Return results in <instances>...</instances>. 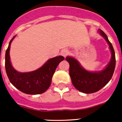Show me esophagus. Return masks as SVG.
<instances>
[{"label":"esophagus","instance_id":"obj_1","mask_svg":"<svg viewBox=\"0 0 122 122\" xmlns=\"http://www.w3.org/2000/svg\"><path fill=\"white\" fill-rule=\"evenodd\" d=\"M68 51L66 49H64L61 51V55L63 56H64V57H66V56L68 54Z\"/></svg>","mask_w":122,"mask_h":122}]
</instances>
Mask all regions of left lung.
Segmentation results:
<instances>
[{
  "instance_id": "obj_1",
  "label": "left lung",
  "mask_w": 122,
  "mask_h": 122,
  "mask_svg": "<svg viewBox=\"0 0 122 122\" xmlns=\"http://www.w3.org/2000/svg\"><path fill=\"white\" fill-rule=\"evenodd\" d=\"M99 32L108 42L112 52L111 60L104 70L95 72L89 71L83 68L74 57H66L70 64L69 73L73 85L77 90L85 94L96 92L104 87L112 78L115 68V54L112 43L104 31L99 29Z\"/></svg>"
}]
</instances>
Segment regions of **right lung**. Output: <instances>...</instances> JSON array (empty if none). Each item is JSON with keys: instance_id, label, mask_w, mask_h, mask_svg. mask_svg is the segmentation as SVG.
<instances>
[{"instance_id": "right-lung-1", "label": "right lung", "mask_w": 122, "mask_h": 122, "mask_svg": "<svg viewBox=\"0 0 122 122\" xmlns=\"http://www.w3.org/2000/svg\"><path fill=\"white\" fill-rule=\"evenodd\" d=\"M14 37L15 36L10 40L5 56V67L9 80L16 89L27 94H39L45 92L51 85L56 69L65 57L62 56H56L49 59L37 70L19 72L11 65L9 56L10 44Z\"/></svg>"}]
</instances>
